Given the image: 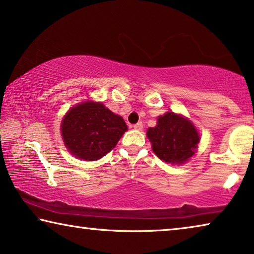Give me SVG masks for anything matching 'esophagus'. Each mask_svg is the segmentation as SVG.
<instances>
[{
	"label": "esophagus",
	"mask_w": 254,
	"mask_h": 254,
	"mask_svg": "<svg viewBox=\"0 0 254 254\" xmlns=\"http://www.w3.org/2000/svg\"><path fill=\"white\" fill-rule=\"evenodd\" d=\"M133 127L135 128V130H142V127H143V124H142V122H138L137 124H134Z\"/></svg>",
	"instance_id": "1"
}]
</instances>
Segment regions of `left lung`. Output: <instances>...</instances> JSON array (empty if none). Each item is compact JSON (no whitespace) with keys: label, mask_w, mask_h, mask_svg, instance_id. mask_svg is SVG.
<instances>
[{"label":"left lung","mask_w":254,"mask_h":254,"mask_svg":"<svg viewBox=\"0 0 254 254\" xmlns=\"http://www.w3.org/2000/svg\"><path fill=\"white\" fill-rule=\"evenodd\" d=\"M147 137L154 153L170 164H183L195 154L199 135L195 127L175 113H166L157 120V126L149 127Z\"/></svg>","instance_id":"1"}]
</instances>
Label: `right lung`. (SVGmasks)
Masks as SVG:
<instances>
[{"mask_svg": "<svg viewBox=\"0 0 254 254\" xmlns=\"http://www.w3.org/2000/svg\"><path fill=\"white\" fill-rule=\"evenodd\" d=\"M127 127L122 117L101 103L75 106L62 123L64 142L71 154L84 161L99 160L109 153Z\"/></svg>", "mask_w": 254, "mask_h": 254, "instance_id": "1", "label": "right lung"}]
</instances>
